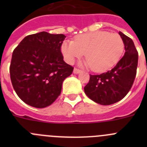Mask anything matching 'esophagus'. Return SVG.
I'll list each match as a JSON object with an SVG mask.
<instances>
[{
    "instance_id": "34e87169",
    "label": "esophagus",
    "mask_w": 147,
    "mask_h": 147,
    "mask_svg": "<svg viewBox=\"0 0 147 147\" xmlns=\"http://www.w3.org/2000/svg\"><path fill=\"white\" fill-rule=\"evenodd\" d=\"M81 71V70L79 69V68H76V67H74V74H79V73H80Z\"/></svg>"
}]
</instances>
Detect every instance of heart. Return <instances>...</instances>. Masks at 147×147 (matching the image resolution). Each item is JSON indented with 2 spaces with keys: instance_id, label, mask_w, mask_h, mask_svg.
I'll list each match as a JSON object with an SVG mask.
<instances>
[{
  "instance_id": "b5f03b06",
  "label": "heart",
  "mask_w": 147,
  "mask_h": 147,
  "mask_svg": "<svg viewBox=\"0 0 147 147\" xmlns=\"http://www.w3.org/2000/svg\"><path fill=\"white\" fill-rule=\"evenodd\" d=\"M124 43L119 34L96 31L76 36L65 41L61 50L68 63L81 58L85 53V64L95 72H105L117 64L124 52Z\"/></svg>"
}]
</instances>
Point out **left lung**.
<instances>
[{
	"mask_svg": "<svg viewBox=\"0 0 147 147\" xmlns=\"http://www.w3.org/2000/svg\"><path fill=\"white\" fill-rule=\"evenodd\" d=\"M124 41L125 54L112 70L99 75L90 74L84 88L93 102L110 105L119 102L130 90L136 76L138 53L131 38L119 32Z\"/></svg>",
	"mask_w": 147,
	"mask_h": 147,
	"instance_id": "obj_1",
	"label": "left lung"
}]
</instances>
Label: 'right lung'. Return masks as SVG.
Segmentation results:
<instances>
[{
  "label": "right lung",
  "mask_w": 147,
  "mask_h": 147,
  "mask_svg": "<svg viewBox=\"0 0 147 147\" xmlns=\"http://www.w3.org/2000/svg\"><path fill=\"white\" fill-rule=\"evenodd\" d=\"M62 34L46 32L26 36L13 51L9 72L14 90L27 105L44 108L58 98L74 67L63 60Z\"/></svg>",
  "instance_id": "1"
}]
</instances>
